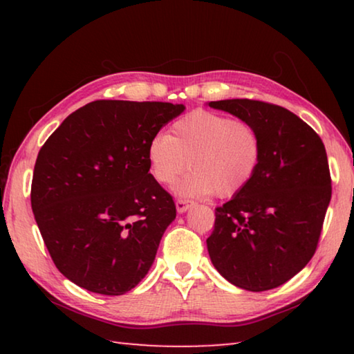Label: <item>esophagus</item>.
I'll list each match as a JSON object with an SVG mask.
<instances>
[{
	"label": "esophagus",
	"instance_id": "esophagus-1",
	"mask_svg": "<svg viewBox=\"0 0 354 354\" xmlns=\"http://www.w3.org/2000/svg\"><path fill=\"white\" fill-rule=\"evenodd\" d=\"M190 206H192V201H189V200H178L176 201V211L179 214H184Z\"/></svg>",
	"mask_w": 354,
	"mask_h": 354
}]
</instances>
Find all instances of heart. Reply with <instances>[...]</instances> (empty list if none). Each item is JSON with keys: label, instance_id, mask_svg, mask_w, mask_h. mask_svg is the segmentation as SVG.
I'll list each match as a JSON object with an SVG mask.
<instances>
[{"label": "heart", "instance_id": "obj_1", "mask_svg": "<svg viewBox=\"0 0 354 354\" xmlns=\"http://www.w3.org/2000/svg\"><path fill=\"white\" fill-rule=\"evenodd\" d=\"M261 158L253 124L207 111L179 118L169 136L156 134L147 145L149 173L159 184H173L187 167L194 170L176 185L184 198L239 194L254 178Z\"/></svg>", "mask_w": 354, "mask_h": 354}]
</instances>
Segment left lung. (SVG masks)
I'll return each mask as SVG.
<instances>
[{
	"label": "left lung",
	"instance_id": "8db88e82",
	"mask_svg": "<svg viewBox=\"0 0 354 354\" xmlns=\"http://www.w3.org/2000/svg\"><path fill=\"white\" fill-rule=\"evenodd\" d=\"M207 106L253 124L262 142L254 178L215 209L209 257L241 289H274L306 267L319 243L331 200L325 145L308 123L281 106L254 100Z\"/></svg>",
	"mask_w": 354,
	"mask_h": 354
}]
</instances>
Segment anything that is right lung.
<instances>
[{
	"mask_svg": "<svg viewBox=\"0 0 354 354\" xmlns=\"http://www.w3.org/2000/svg\"><path fill=\"white\" fill-rule=\"evenodd\" d=\"M184 104L98 100L64 120L35 160L31 206L65 278L123 295L151 268L176 207L151 176L147 145Z\"/></svg>",
	"mask_w": 354,
	"mask_h": 354,
	"instance_id": "obj_1",
	"label": "right lung"
}]
</instances>
